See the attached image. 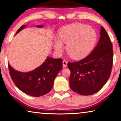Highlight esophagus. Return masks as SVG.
<instances>
[{
	"label": "esophagus",
	"mask_w": 121,
	"mask_h": 121,
	"mask_svg": "<svg viewBox=\"0 0 121 121\" xmlns=\"http://www.w3.org/2000/svg\"><path fill=\"white\" fill-rule=\"evenodd\" d=\"M67 63L68 62H67V61L64 60H63V67H66L67 66Z\"/></svg>",
	"instance_id": "34e87169"
}]
</instances>
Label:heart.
Returning a JSON list of instances; mask_svg holds the SVG:
<instances>
[{"label": "heart", "mask_w": 121, "mask_h": 121, "mask_svg": "<svg viewBox=\"0 0 121 121\" xmlns=\"http://www.w3.org/2000/svg\"><path fill=\"white\" fill-rule=\"evenodd\" d=\"M59 39L54 41L56 52L61 53L63 43L67 44L66 50L71 58L78 59L84 58L92 50L97 41V34L92 27L76 23L64 26L59 31Z\"/></svg>", "instance_id": "b5f03b06"}]
</instances>
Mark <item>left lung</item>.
I'll use <instances>...</instances> for the list:
<instances>
[{"instance_id":"left-lung-1","label":"left lung","mask_w":121,"mask_h":121,"mask_svg":"<svg viewBox=\"0 0 121 121\" xmlns=\"http://www.w3.org/2000/svg\"><path fill=\"white\" fill-rule=\"evenodd\" d=\"M113 57L111 41L101 26L100 39L92 52L78 62L68 63L72 90L82 95H91L99 91L111 75Z\"/></svg>"}]
</instances>
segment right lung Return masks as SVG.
<instances>
[{
  "label": "right lung",
  "mask_w": 121,
  "mask_h": 121,
  "mask_svg": "<svg viewBox=\"0 0 121 121\" xmlns=\"http://www.w3.org/2000/svg\"><path fill=\"white\" fill-rule=\"evenodd\" d=\"M25 27V25L21 26L16 34ZM36 27L42 28L43 26L37 25ZM62 67V59L49 57L42 65L29 72L15 70L8 63L10 75L16 86L27 95L35 97L46 95L50 91L54 79Z\"/></svg>",
  "instance_id": "add662e5"
}]
</instances>
